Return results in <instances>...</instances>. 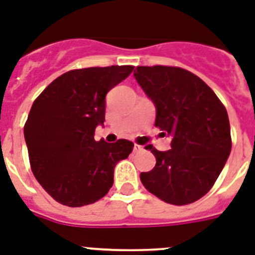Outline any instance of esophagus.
<instances>
[{"mask_svg": "<svg viewBox=\"0 0 255 255\" xmlns=\"http://www.w3.org/2000/svg\"><path fill=\"white\" fill-rule=\"evenodd\" d=\"M142 146L141 145H137V144H134L133 145V152L134 153H140V152H142Z\"/></svg>", "mask_w": 255, "mask_h": 255, "instance_id": "esophagus-1", "label": "esophagus"}]
</instances>
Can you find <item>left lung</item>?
<instances>
[{"mask_svg":"<svg viewBox=\"0 0 255 255\" xmlns=\"http://www.w3.org/2000/svg\"><path fill=\"white\" fill-rule=\"evenodd\" d=\"M137 84L156 106V123L171 137V149L145 146L156 166L141 173L144 187L175 206L196 202L210 191L232 149L228 113L214 90L182 68L137 67Z\"/></svg>","mask_w":255,"mask_h":255,"instance_id":"1","label":"left lung"}]
</instances>
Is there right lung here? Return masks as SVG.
Wrapping results in <instances>:
<instances>
[{"instance_id": "obj_1", "label": "right lung", "mask_w": 255, "mask_h": 255, "mask_svg": "<svg viewBox=\"0 0 255 255\" xmlns=\"http://www.w3.org/2000/svg\"><path fill=\"white\" fill-rule=\"evenodd\" d=\"M132 70L131 65L69 70L32 103L24 124L31 170L56 202L88 206L113 186L115 165L133 144L95 141L94 132L105 122L106 94Z\"/></svg>"}]
</instances>
